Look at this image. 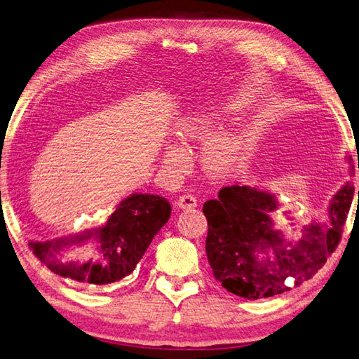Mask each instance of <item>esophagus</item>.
Segmentation results:
<instances>
[{"label": "esophagus", "instance_id": "esophagus-1", "mask_svg": "<svg viewBox=\"0 0 359 359\" xmlns=\"http://www.w3.org/2000/svg\"><path fill=\"white\" fill-rule=\"evenodd\" d=\"M196 204H198V200L190 194L181 195L177 201V205L180 207V209H194V207H196Z\"/></svg>", "mask_w": 359, "mask_h": 359}]
</instances>
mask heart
Masks as SVG:
<instances>
[{
	"label": "heart",
	"instance_id": "b5f03b06",
	"mask_svg": "<svg viewBox=\"0 0 359 359\" xmlns=\"http://www.w3.org/2000/svg\"><path fill=\"white\" fill-rule=\"evenodd\" d=\"M212 118L194 116L189 119L187 126L181 132L182 140H198L210 130ZM241 141L238 135L230 130H222L207 138L201 150V163L207 173L222 175L233 165L235 159L240 154ZM184 161V152L180 147H172L167 152V163L177 165Z\"/></svg>",
	"mask_w": 359,
	"mask_h": 359
}]
</instances>
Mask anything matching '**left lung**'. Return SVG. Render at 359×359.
I'll return each mask as SVG.
<instances>
[{"instance_id": "8db88e82", "label": "left lung", "mask_w": 359, "mask_h": 359, "mask_svg": "<svg viewBox=\"0 0 359 359\" xmlns=\"http://www.w3.org/2000/svg\"><path fill=\"white\" fill-rule=\"evenodd\" d=\"M355 187L346 182L329 207V224L304 226L297 241L284 240L270 218L273 195L249 186L222 187L205 201V253L215 280L247 299L275 297L310 280L341 241ZM359 200V192H358Z\"/></svg>"}]
</instances>
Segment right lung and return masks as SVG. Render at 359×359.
Masks as SVG:
<instances>
[{"instance_id": "right-lung-1", "label": "right lung", "mask_w": 359, "mask_h": 359, "mask_svg": "<svg viewBox=\"0 0 359 359\" xmlns=\"http://www.w3.org/2000/svg\"><path fill=\"white\" fill-rule=\"evenodd\" d=\"M170 212L172 207L163 196L133 194L118 204L102 227L52 241H30L29 247L53 273L78 283L104 285L133 272L154 236L169 221ZM89 237L99 244L95 257L86 263H61L57 259L65 246L83 242Z\"/></svg>"}]
</instances>
